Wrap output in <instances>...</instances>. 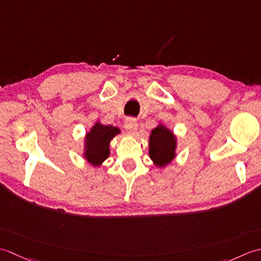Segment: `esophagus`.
Instances as JSON below:
<instances>
[{
	"label": "esophagus",
	"mask_w": 261,
	"mask_h": 261,
	"mask_svg": "<svg viewBox=\"0 0 261 261\" xmlns=\"http://www.w3.org/2000/svg\"><path fill=\"white\" fill-rule=\"evenodd\" d=\"M125 128L128 130L130 135H135V133L137 130V121L135 118H127L125 120Z\"/></svg>",
	"instance_id": "esophagus-1"
}]
</instances>
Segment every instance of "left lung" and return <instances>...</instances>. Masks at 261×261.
<instances>
[{
	"instance_id": "left-lung-1",
	"label": "left lung",
	"mask_w": 261,
	"mask_h": 261,
	"mask_svg": "<svg viewBox=\"0 0 261 261\" xmlns=\"http://www.w3.org/2000/svg\"><path fill=\"white\" fill-rule=\"evenodd\" d=\"M177 140L173 133L166 126L159 125L152 129L148 141V154L156 167L163 168L175 156Z\"/></svg>"
}]
</instances>
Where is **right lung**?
<instances>
[{
    "mask_svg": "<svg viewBox=\"0 0 261 261\" xmlns=\"http://www.w3.org/2000/svg\"><path fill=\"white\" fill-rule=\"evenodd\" d=\"M120 130L117 127L102 125L97 121L90 132L86 135L83 156L94 167H99L109 156V143L119 134Z\"/></svg>",
    "mask_w": 261,
    "mask_h": 261,
    "instance_id": "obj_1",
    "label": "right lung"
}]
</instances>
